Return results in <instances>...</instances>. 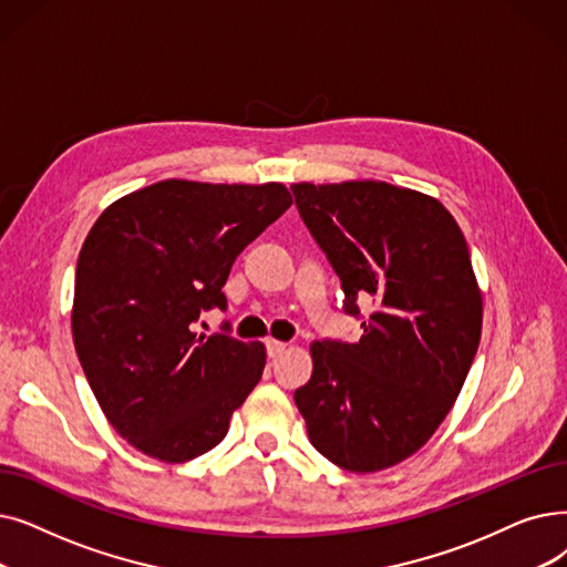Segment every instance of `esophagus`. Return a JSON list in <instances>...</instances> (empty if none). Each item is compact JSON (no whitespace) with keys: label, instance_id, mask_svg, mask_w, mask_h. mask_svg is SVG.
Segmentation results:
<instances>
[{"label":"esophagus","instance_id":"obj_1","mask_svg":"<svg viewBox=\"0 0 567 567\" xmlns=\"http://www.w3.org/2000/svg\"><path fill=\"white\" fill-rule=\"evenodd\" d=\"M285 348H287V342L276 340V338H266V352H268L270 359H276L278 354H282Z\"/></svg>","mask_w":567,"mask_h":567}]
</instances>
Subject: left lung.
Instances as JSON below:
<instances>
[{
	"label": "left lung",
	"instance_id": "8db88e82",
	"mask_svg": "<svg viewBox=\"0 0 567 567\" xmlns=\"http://www.w3.org/2000/svg\"><path fill=\"white\" fill-rule=\"evenodd\" d=\"M297 208L340 278L359 342L310 344L312 375L293 391L312 447L350 473H378L422 450L452 410L482 336V291L452 213L380 181L291 185Z\"/></svg>",
	"mask_w": 567,
	"mask_h": 567
}]
</instances>
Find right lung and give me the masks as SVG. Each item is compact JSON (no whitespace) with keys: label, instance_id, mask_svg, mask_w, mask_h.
Segmentation results:
<instances>
[{"label":"right lung","instance_id":"right-lung-1","mask_svg":"<svg viewBox=\"0 0 567 567\" xmlns=\"http://www.w3.org/2000/svg\"><path fill=\"white\" fill-rule=\"evenodd\" d=\"M291 206L282 183L162 181L111 204L76 264L71 333L96 403L138 452L185 463L225 440L261 380L266 350L196 336L227 310L236 257Z\"/></svg>","mask_w":567,"mask_h":567}]
</instances>
